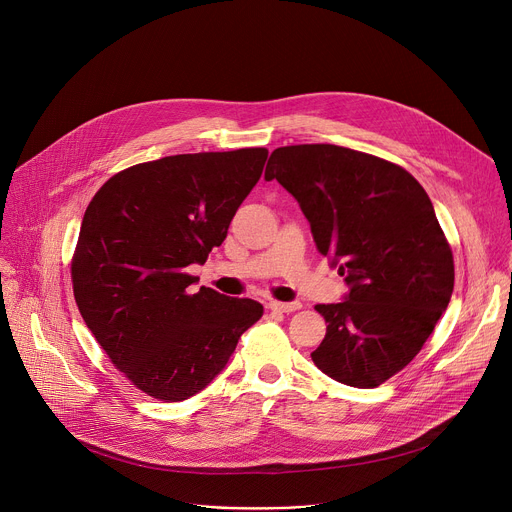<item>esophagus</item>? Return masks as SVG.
<instances>
[{
	"label": "esophagus",
	"instance_id": "obj_1",
	"mask_svg": "<svg viewBox=\"0 0 512 512\" xmlns=\"http://www.w3.org/2000/svg\"><path fill=\"white\" fill-rule=\"evenodd\" d=\"M267 306H269V310H273V312H283V314L296 312V310L302 308L300 302H269Z\"/></svg>",
	"mask_w": 512,
	"mask_h": 512
}]
</instances>
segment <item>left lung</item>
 I'll return each mask as SVG.
<instances>
[{
    "label": "left lung",
    "mask_w": 512,
    "mask_h": 512,
    "mask_svg": "<svg viewBox=\"0 0 512 512\" xmlns=\"http://www.w3.org/2000/svg\"><path fill=\"white\" fill-rule=\"evenodd\" d=\"M294 196L348 294L318 304L312 352L338 383L373 389L413 360L446 312L454 257L423 186L401 166L332 143L277 148L265 168Z\"/></svg>",
    "instance_id": "obj_1"
}]
</instances>
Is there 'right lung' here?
Wrapping results in <instances>:
<instances>
[{
    "instance_id": "add662e5",
    "label": "right lung",
    "mask_w": 512,
    "mask_h": 512,
    "mask_svg": "<svg viewBox=\"0 0 512 512\" xmlns=\"http://www.w3.org/2000/svg\"><path fill=\"white\" fill-rule=\"evenodd\" d=\"M265 148L168 156L109 178L85 210L72 289L115 367L143 393L176 403L221 373L261 316L249 298L196 294L186 267L221 247L259 182Z\"/></svg>"
}]
</instances>
